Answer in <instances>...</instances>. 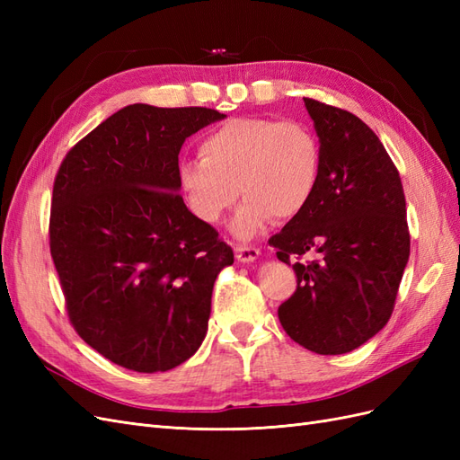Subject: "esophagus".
Returning a JSON list of instances; mask_svg holds the SVG:
<instances>
[{
	"label": "esophagus",
	"mask_w": 460,
	"mask_h": 460,
	"mask_svg": "<svg viewBox=\"0 0 460 460\" xmlns=\"http://www.w3.org/2000/svg\"><path fill=\"white\" fill-rule=\"evenodd\" d=\"M235 259H238L240 262H252V261H257L261 252L255 247H245V245H235Z\"/></svg>",
	"instance_id": "esophagus-1"
}]
</instances>
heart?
<instances>
[{"label": "heart", "instance_id": "heart-1", "mask_svg": "<svg viewBox=\"0 0 460 460\" xmlns=\"http://www.w3.org/2000/svg\"><path fill=\"white\" fill-rule=\"evenodd\" d=\"M201 157L178 161V186L190 211L218 225L243 196L232 222L240 240H252L272 217L288 220L311 203L323 166L314 132L297 120L242 117L203 136Z\"/></svg>", "mask_w": 460, "mask_h": 460}]
</instances>
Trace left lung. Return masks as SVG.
<instances>
[{"mask_svg": "<svg viewBox=\"0 0 460 460\" xmlns=\"http://www.w3.org/2000/svg\"><path fill=\"white\" fill-rule=\"evenodd\" d=\"M323 166L307 208L269 243L294 262L297 289L278 307L288 336L318 355H341L374 338L394 313L409 262L407 203L394 161L349 111L303 97Z\"/></svg>", "mask_w": 460, "mask_h": 460, "instance_id": "obj_1", "label": "left lung"}]
</instances>
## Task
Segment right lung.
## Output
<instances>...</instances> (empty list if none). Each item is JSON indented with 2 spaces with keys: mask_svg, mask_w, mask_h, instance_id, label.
Here are the masks:
<instances>
[{
  "mask_svg": "<svg viewBox=\"0 0 460 460\" xmlns=\"http://www.w3.org/2000/svg\"><path fill=\"white\" fill-rule=\"evenodd\" d=\"M222 119L207 107L128 105L55 176L49 247L68 318L119 367L171 370L205 340L213 286L234 253L186 207L176 169L186 137Z\"/></svg>",
  "mask_w": 460,
  "mask_h": 460,
  "instance_id": "1",
  "label": "right lung"
}]
</instances>
